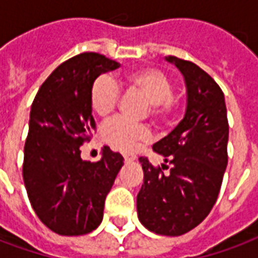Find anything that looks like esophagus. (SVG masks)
<instances>
[{"mask_svg": "<svg viewBox=\"0 0 258 258\" xmlns=\"http://www.w3.org/2000/svg\"><path fill=\"white\" fill-rule=\"evenodd\" d=\"M135 159H137V157H135L134 155H124V160H125V162H127V163L134 162Z\"/></svg>", "mask_w": 258, "mask_h": 258, "instance_id": "esophagus-1", "label": "esophagus"}]
</instances>
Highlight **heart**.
I'll return each instance as SVG.
<instances>
[{"mask_svg": "<svg viewBox=\"0 0 258 258\" xmlns=\"http://www.w3.org/2000/svg\"><path fill=\"white\" fill-rule=\"evenodd\" d=\"M124 84L130 90L138 91L151 103V114L155 118H167L174 110V101L171 98L173 87L166 74L160 70L144 68L134 70L125 76ZM117 83L107 74H102L94 81L91 88V105L94 112L106 117L117 105ZM102 137L107 145L121 152H133L140 144L151 138V131L142 124H134L125 118H114L103 127Z\"/></svg>", "mask_w": 258, "mask_h": 258, "instance_id": "1", "label": "heart"}]
</instances>
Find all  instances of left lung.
Masks as SVG:
<instances>
[{
	"label": "left lung",
	"instance_id": "8db88e82",
	"mask_svg": "<svg viewBox=\"0 0 258 258\" xmlns=\"http://www.w3.org/2000/svg\"><path fill=\"white\" fill-rule=\"evenodd\" d=\"M184 77V118L153 151L162 167L140 157L144 184L137 196L141 224L152 232L179 236L198 227L216 203L228 164V118L221 88L198 64L166 56ZM169 168V173L164 170Z\"/></svg>",
	"mask_w": 258,
	"mask_h": 258
}]
</instances>
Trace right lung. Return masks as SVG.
Returning <instances> with one entry per match:
<instances>
[{
    "instance_id": "obj_1",
    "label": "right lung",
    "mask_w": 258,
    "mask_h": 258,
    "mask_svg": "<svg viewBox=\"0 0 258 258\" xmlns=\"http://www.w3.org/2000/svg\"><path fill=\"white\" fill-rule=\"evenodd\" d=\"M118 66L99 53L76 55L53 70L31 105L23 181L38 218L58 235L79 236L99 227L106 195L123 167V156L107 146L96 163L80 155L95 127L92 84Z\"/></svg>"
}]
</instances>
